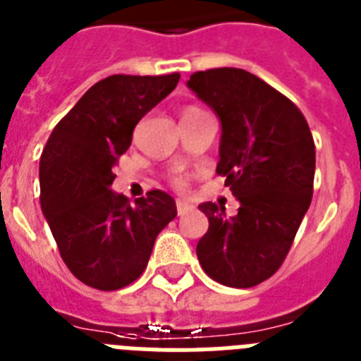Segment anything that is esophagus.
I'll return each mask as SVG.
<instances>
[{
  "label": "esophagus",
  "instance_id": "esophagus-1",
  "mask_svg": "<svg viewBox=\"0 0 361 361\" xmlns=\"http://www.w3.org/2000/svg\"><path fill=\"white\" fill-rule=\"evenodd\" d=\"M176 209H178V216H185V214H189V212L192 211L194 207L189 205V203L181 202V200H178V202H176Z\"/></svg>",
  "mask_w": 361,
  "mask_h": 361
}]
</instances>
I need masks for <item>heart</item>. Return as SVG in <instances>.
Wrapping results in <instances>:
<instances>
[{"label":"heart","mask_w":361,"mask_h":361,"mask_svg":"<svg viewBox=\"0 0 361 361\" xmlns=\"http://www.w3.org/2000/svg\"><path fill=\"white\" fill-rule=\"evenodd\" d=\"M196 112H202V111H200V109H196V106H187V109H185V111H183V116L185 114H196ZM176 183L181 185V183H183V181L176 180Z\"/></svg>","instance_id":"b5f03b06"}]
</instances>
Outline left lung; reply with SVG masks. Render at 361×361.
<instances>
[{
  "label": "left lung",
  "instance_id": "8db88e82",
  "mask_svg": "<svg viewBox=\"0 0 361 361\" xmlns=\"http://www.w3.org/2000/svg\"><path fill=\"white\" fill-rule=\"evenodd\" d=\"M187 87L219 118L216 172L240 202L231 218L225 207L200 205L209 231L196 255L218 283L255 287L280 269L311 205V128L289 98L243 68L194 72Z\"/></svg>",
  "mask_w": 361,
  "mask_h": 361
}]
</instances>
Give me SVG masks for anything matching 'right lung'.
Instances as JSON below:
<instances>
[{"mask_svg":"<svg viewBox=\"0 0 361 361\" xmlns=\"http://www.w3.org/2000/svg\"><path fill=\"white\" fill-rule=\"evenodd\" d=\"M180 74H114L90 87L50 134L39 159V202L59 255L78 280L116 290L145 271L176 202L149 190L130 205L111 189L137 121L174 90Z\"/></svg>","mask_w":361,"mask_h":361,"instance_id":"add662e5","label":"right lung"}]
</instances>
